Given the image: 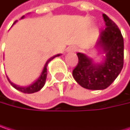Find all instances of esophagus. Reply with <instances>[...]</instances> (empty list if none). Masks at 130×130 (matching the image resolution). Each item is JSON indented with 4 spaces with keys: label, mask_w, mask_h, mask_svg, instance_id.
Wrapping results in <instances>:
<instances>
[{
    "label": "esophagus",
    "mask_w": 130,
    "mask_h": 130,
    "mask_svg": "<svg viewBox=\"0 0 130 130\" xmlns=\"http://www.w3.org/2000/svg\"><path fill=\"white\" fill-rule=\"evenodd\" d=\"M77 51V47L75 46H70L67 48V51L68 52H74Z\"/></svg>",
    "instance_id": "1"
}]
</instances>
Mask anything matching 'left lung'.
<instances>
[{
  "mask_svg": "<svg viewBox=\"0 0 130 130\" xmlns=\"http://www.w3.org/2000/svg\"><path fill=\"white\" fill-rule=\"evenodd\" d=\"M105 29L97 40L95 48L101 51L103 60L96 63L86 54L77 53L79 63L73 70L75 80L90 90L107 89L116 79L123 67V38L117 26L103 14Z\"/></svg>",
  "mask_w": 130,
  "mask_h": 130,
  "instance_id": "obj_1",
  "label": "left lung"
}]
</instances>
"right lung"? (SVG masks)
<instances>
[{"mask_svg": "<svg viewBox=\"0 0 130 130\" xmlns=\"http://www.w3.org/2000/svg\"><path fill=\"white\" fill-rule=\"evenodd\" d=\"M23 18H24V16L22 17L21 19H23ZM17 22V20L15 21V22L13 23V26ZM60 55H61V54H59L54 55V57H51L50 59H48V60H47L46 63L44 64V68H43V70H42V71H41V73L40 76H39L35 81H34L31 85H29V86H17V85L14 84L13 83H12V82L10 80V79L8 78V76H7V79H8L10 83L11 84V86H12L13 88H15L16 89H17V90H19V91L23 92V93L32 94V93H35V92H38L39 90H41V89L43 88V86H44V84H45V81H46V78H47V65H48V63H49L51 60H52L54 57H59V56H60Z\"/></svg>", "mask_w": 130, "mask_h": 130, "instance_id": "add662e5", "label": "right lung"}]
</instances>
